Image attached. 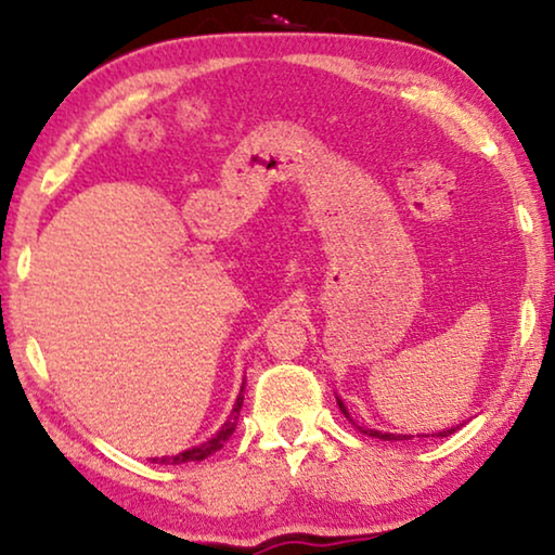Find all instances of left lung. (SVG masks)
<instances>
[{"label": "left lung", "instance_id": "obj_1", "mask_svg": "<svg viewBox=\"0 0 555 555\" xmlns=\"http://www.w3.org/2000/svg\"><path fill=\"white\" fill-rule=\"evenodd\" d=\"M336 401H338V409L340 412L346 414V420L351 422V424H356L353 420H351V414H348V409H346V404L344 401H340L338 397H336ZM356 427H359L363 435H369V437H376V439H386V442H397V439H412L414 435H391V431H378V429H371V427H361V424H356ZM460 427H452V429H442V431H431V435H416V437H450L452 431H457Z\"/></svg>", "mask_w": 555, "mask_h": 555}]
</instances>
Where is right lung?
<instances>
[{"instance_id": "add662e5", "label": "right lung", "mask_w": 555, "mask_h": 555, "mask_svg": "<svg viewBox=\"0 0 555 555\" xmlns=\"http://www.w3.org/2000/svg\"><path fill=\"white\" fill-rule=\"evenodd\" d=\"M242 389H245V386H242ZM242 399H245V397H242V393H240L237 401H234V406H232L230 420H227L222 427L217 429V435H211L207 442L196 444V447H192V450L171 454V457H154L151 462H162V465H181V462H202V460H207L209 454H215L217 450H222L227 439L232 437V431L237 429V416H240V409H242Z\"/></svg>"}]
</instances>
